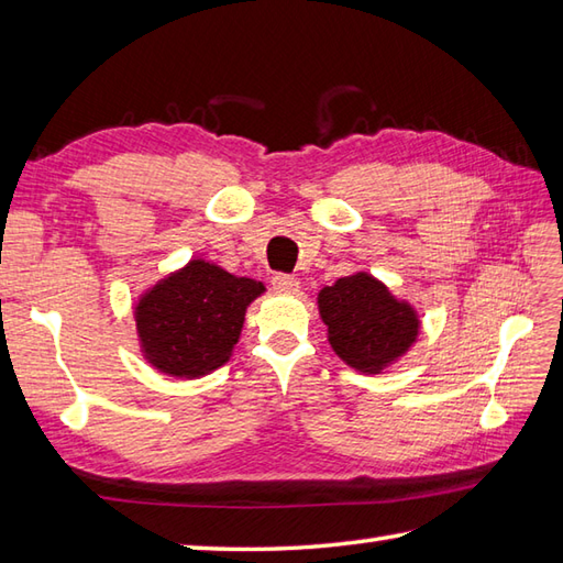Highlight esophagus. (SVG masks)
I'll list each match as a JSON object with an SVG mask.
<instances>
[{
	"label": "esophagus",
	"instance_id": "1",
	"mask_svg": "<svg viewBox=\"0 0 563 563\" xmlns=\"http://www.w3.org/2000/svg\"><path fill=\"white\" fill-rule=\"evenodd\" d=\"M271 283H273V290H278V292H297V290H300V280L292 278V275H285V273L273 275Z\"/></svg>",
	"mask_w": 563,
	"mask_h": 563
}]
</instances>
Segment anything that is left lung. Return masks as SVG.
I'll return each instance as SVG.
<instances>
[{
    "label": "left lung",
    "instance_id": "8db88e82",
    "mask_svg": "<svg viewBox=\"0 0 563 563\" xmlns=\"http://www.w3.org/2000/svg\"><path fill=\"white\" fill-rule=\"evenodd\" d=\"M317 305L333 353L365 375H379L397 363L421 331L413 305L394 297L365 271L321 288Z\"/></svg>",
    "mask_w": 563,
    "mask_h": 563
}]
</instances>
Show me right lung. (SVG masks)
<instances>
[{"label":"right lung","instance_id":"obj_1","mask_svg":"<svg viewBox=\"0 0 563 563\" xmlns=\"http://www.w3.org/2000/svg\"><path fill=\"white\" fill-rule=\"evenodd\" d=\"M263 292V283L254 278H236L202 258L188 261L135 302L140 351L169 377L210 375L232 357L246 307Z\"/></svg>","mask_w":563,"mask_h":563}]
</instances>
